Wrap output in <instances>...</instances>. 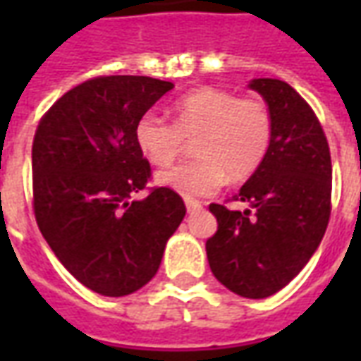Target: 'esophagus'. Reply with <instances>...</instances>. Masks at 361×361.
<instances>
[{"mask_svg":"<svg viewBox=\"0 0 361 361\" xmlns=\"http://www.w3.org/2000/svg\"><path fill=\"white\" fill-rule=\"evenodd\" d=\"M185 207H188L189 212H195L199 211V209H203L201 201H195V199H185Z\"/></svg>","mask_w":361,"mask_h":361,"instance_id":"obj_1","label":"esophagus"}]
</instances>
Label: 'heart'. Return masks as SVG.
I'll return each instance as SVG.
<instances>
[{
	"label": "heart",
	"mask_w": 361,
	"mask_h": 361,
	"mask_svg": "<svg viewBox=\"0 0 361 361\" xmlns=\"http://www.w3.org/2000/svg\"><path fill=\"white\" fill-rule=\"evenodd\" d=\"M195 139L197 157L158 173V183L183 197L214 193L226 181H243L265 162L272 142V114L257 96L203 87L173 104V121L145 111L135 142L150 164L168 166Z\"/></svg>",
	"instance_id": "heart-1"
}]
</instances>
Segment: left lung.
I'll return each instance as SVG.
<instances>
[{
	"instance_id": "1",
	"label": "left lung",
	"mask_w": 361,
	"mask_h": 361,
	"mask_svg": "<svg viewBox=\"0 0 361 361\" xmlns=\"http://www.w3.org/2000/svg\"><path fill=\"white\" fill-rule=\"evenodd\" d=\"M250 87L271 108V149L232 197L251 209L209 204L219 228L207 240V257L228 290L261 300L286 286L323 240L331 219L333 164L315 111L288 82L255 79Z\"/></svg>"
}]
</instances>
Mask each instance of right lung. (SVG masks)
I'll list each match as a JSON object with an SVG mask.
<instances>
[{"label":"right lung","mask_w":361,"mask_h":361,"mask_svg":"<svg viewBox=\"0 0 361 361\" xmlns=\"http://www.w3.org/2000/svg\"><path fill=\"white\" fill-rule=\"evenodd\" d=\"M173 85L142 75H100L46 111L32 141L36 224L61 265L102 295L133 294L157 274L185 216L173 189L149 188L152 170L135 123Z\"/></svg>","instance_id":"add662e5"}]
</instances>
